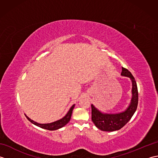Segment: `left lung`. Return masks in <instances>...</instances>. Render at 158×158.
Wrapping results in <instances>:
<instances>
[{
	"mask_svg": "<svg viewBox=\"0 0 158 158\" xmlns=\"http://www.w3.org/2000/svg\"><path fill=\"white\" fill-rule=\"evenodd\" d=\"M121 75L130 78L132 81V98L127 108L122 112L107 113L100 111L92 105V120L98 129L106 132H113L122 128L129 122L137 109L139 94L135 77L128 70L123 68Z\"/></svg>",
	"mask_w": 158,
	"mask_h": 158,
	"instance_id": "1",
	"label": "left lung"
}]
</instances>
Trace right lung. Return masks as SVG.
Listing matches in <instances>:
<instances>
[{
    "label": "right lung",
    "mask_w": 158,
    "mask_h": 158,
    "mask_svg": "<svg viewBox=\"0 0 158 158\" xmlns=\"http://www.w3.org/2000/svg\"><path fill=\"white\" fill-rule=\"evenodd\" d=\"M74 107H75V105H73L71 107H70V109H69L68 113H67L65 115V116H64L62 119L57 120L56 122H53L52 123H39L35 122V121L32 120L26 115V117H27V119L30 121V122H31L32 123L35 124V125L36 126L41 127V128H43V129L48 130H56L61 128V127L66 125V124L70 122V118H71V115H72V113H73V110L74 109Z\"/></svg>",
    "instance_id": "right-lung-1"
}]
</instances>
